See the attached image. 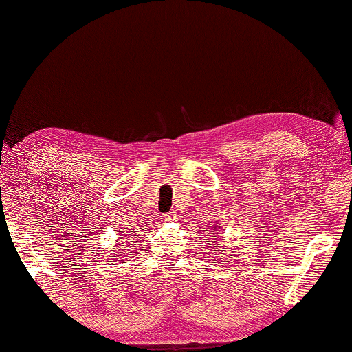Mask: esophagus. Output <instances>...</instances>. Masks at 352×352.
<instances>
[{"label": "esophagus", "mask_w": 352, "mask_h": 352, "mask_svg": "<svg viewBox=\"0 0 352 352\" xmlns=\"http://www.w3.org/2000/svg\"><path fill=\"white\" fill-rule=\"evenodd\" d=\"M163 218H165V221H175V213L170 211V213H166L165 216H163Z\"/></svg>", "instance_id": "34e87169"}]
</instances>
